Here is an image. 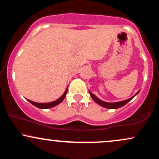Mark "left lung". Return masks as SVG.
Listing matches in <instances>:
<instances>
[{"label":"left lung","mask_w":159,"mask_h":159,"mask_svg":"<svg viewBox=\"0 0 159 159\" xmlns=\"http://www.w3.org/2000/svg\"><path fill=\"white\" fill-rule=\"evenodd\" d=\"M139 92V91H138ZM138 93L135 94V96L137 94H138ZM90 94L91 96V97L93 98V99L94 100L95 102H96V103H98V105H100L101 106H103L105 107H107V108H111V109H116V108H119V107H121L124 106L125 105H126V104L129 102V101H131V100L135 96H134L133 97L129 98V99H126L125 100V101H122V102H114V103H109V102H103L102 101V100H100L99 98L96 97L95 95H93L92 93L90 92Z\"/></svg>","instance_id":"1"}]
</instances>
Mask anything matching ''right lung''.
<instances>
[{
	"instance_id": "1",
	"label": "right lung",
	"mask_w": 159,
	"mask_h": 159,
	"mask_svg": "<svg viewBox=\"0 0 159 159\" xmlns=\"http://www.w3.org/2000/svg\"><path fill=\"white\" fill-rule=\"evenodd\" d=\"M67 90H68V88H66V90L65 93L63 94V96H62L61 98H58V99H57L56 101L52 102H49V103H38V102H34L30 101V100H28V102H30L31 103L32 105H34V106L39 107V108H44V109L50 108V107H54V106H56V105H57L58 104L61 103V102L63 101V99H64L65 97H66V93H67Z\"/></svg>"
}]
</instances>
